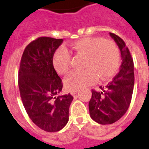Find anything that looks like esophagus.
<instances>
[{
	"mask_svg": "<svg viewBox=\"0 0 149 149\" xmlns=\"http://www.w3.org/2000/svg\"><path fill=\"white\" fill-rule=\"evenodd\" d=\"M78 90L77 89H72V90H70V94L72 95H74L75 94H77V93Z\"/></svg>",
	"mask_w": 149,
	"mask_h": 149,
	"instance_id": "34e87169",
	"label": "esophagus"
}]
</instances>
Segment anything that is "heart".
<instances>
[{
  "mask_svg": "<svg viewBox=\"0 0 149 149\" xmlns=\"http://www.w3.org/2000/svg\"><path fill=\"white\" fill-rule=\"evenodd\" d=\"M71 49L77 54L86 55L84 70L70 72L65 78V85L69 89H79L94 84L98 77L107 80L113 77L120 65V51L113 41L101 37H86L76 41ZM71 54L65 48L55 53L53 64L56 71L65 74L71 65Z\"/></svg>",
  "mask_w": 149,
  "mask_h": 149,
  "instance_id": "heart-1",
  "label": "heart"
}]
</instances>
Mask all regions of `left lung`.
I'll use <instances>...</instances> for the list:
<instances>
[{
	"label": "left lung",
	"mask_w": 149,
	"mask_h": 149,
	"mask_svg": "<svg viewBox=\"0 0 149 149\" xmlns=\"http://www.w3.org/2000/svg\"><path fill=\"white\" fill-rule=\"evenodd\" d=\"M110 35L121 51V69L107 85L100 86L101 91L91 90L89 101L91 118L102 125L112 124L125 114L130 104L134 86V65L130 51L119 36L111 32Z\"/></svg>",
	"instance_id": "left-lung-1"
}]
</instances>
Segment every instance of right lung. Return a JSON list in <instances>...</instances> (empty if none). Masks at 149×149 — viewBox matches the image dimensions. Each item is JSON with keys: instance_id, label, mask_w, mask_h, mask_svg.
I'll use <instances>...</instances> for the list:
<instances>
[{"instance_id": "1", "label": "right lung", "mask_w": 149, "mask_h": 149, "mask_svg": "<svg viewBox=\"0 0 149 149\" xmlns=\"http://www.w3.org/2000/svg\"><path fill=\"white\" fill-rule=\"evenodd\" d=\"M63 39L39 37L27 45L22 55L18 84L24 107L29 118L41 130H61L69 121L73 97L58 95L63 84L53 65L56 49Z\"/></svg>"}]
</instances>
